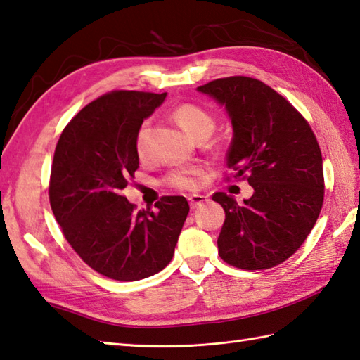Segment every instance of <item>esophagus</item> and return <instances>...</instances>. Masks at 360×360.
<instances>
[{
  "label": "esophagus",
  "instance_id": "obj_1",
  "mask_svg": "<svg viewBox=\"0 0 360 360\" xmlns=\"http://www.w3.org/2000/svg\"><path fill=\"white\" fill-rule=\"evenodd\" d=\"M189 205H191V207H197V206H202L203 203H206L207 202V195H203V194H194V195H191L189 198Z\"/></svg>",
  "mask_w": 360,
  "mask_h": 360
}]
</instances>
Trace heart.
Listing matches in <instances>:
<instances>
[{"label": "heart", "mask_w": 360, "mask_h": 360, "mask_svg": "<svg viewBox=\"0 0 360 360\" xmlns=\"http://www.w3.org/2000/svg\"><path fill=\"white\" fill-rule=\"evenodd\" d=\"M175 122H177L181 129L185 131L191 139H207L212 134L215 127L214 117L207 112L202 106L194 105V103H181L172 112ZM146 132L148 123H143L140 129L135 135V150L140 158L146 155ZM202 169L198 166H181L169 171L163 179L165 185L174 189H194L198 185V175Z\"/></svg>", "instance_id": "1"}]
</instances>
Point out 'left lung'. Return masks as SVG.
Wrapping results in <instances>:
<instances>
[{"label": "left lung", "instance_id": "left-lung-1", "mask_svg": "<svg viewBox=\"0 0 360 360\" xmlns=\"http://www.w3.org/2000/svg\"><path fill=\"white\" fill-rule=\"evenodd\" d=\"M197 89L225 105L233 123L226 180H248L254 188L242 205L226 193L212 195L225 210L219 255L248 271L281 265L305 242L323 205L316 135L305 117L260 79L217 78Z\"/></svg>", "mask_w": 360, "mask_h": 360}]
</instances>
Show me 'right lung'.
I'll return each instance as SVG.
<instances>
[{
    "label": "right lung",
    "mask_w": 360,
    "mask_h": 360,
    "mask_svg": "<svg viewBox=\"0 0 360 360\" xmlns=\"http://www.w3.org/2000/svg\"><path fill=\"white\" fill-rule=\"evenodd\" d=\"M165 97L110 91L70 120L55 148L52 212L86 265L114 281H140L162 271L189 212L181 195L162 197L155 211H137L123 195L139 169L135 135Z\"/></svg>",
    "instance_id": "add662e5"
}]
</instances>
